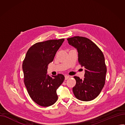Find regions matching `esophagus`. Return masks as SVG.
<instances>
[{"mask_svg": "<svg viewBox=\"0 0 125 125\" xmlns=\"http://www.w3.org/2000/svg\"><path fill=\"white\" fill-rule=\"evenodd\" d=\"M70 77V76H68V75H65V80H68V78Z\"/></svg>", "mask_w": 125, "mask_h": 125, "instance_id": "34e87169", "label": "esophagus"}]
</instances>
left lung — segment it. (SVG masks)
<instances>
[{
  "mask_svg": "<svg viewBox=\"0 0 125 125\" xmlns=\"http://www.w3.org/2000/svg\"><path fill=\"white\" fill-rule=\"evenodd\" d=\"M68 43L78 52V62L84 68V78L74 76L76 84L73 92L77 99L91 101L100 93L105 81L106 67L103 52L90 39L82 36L67 39Z\"/></svg>",
  "mask_w": 125,
  "mask_h": 125,
  "instance_id": "8db88e82",
  "label": "left lung"
}]
</instances>
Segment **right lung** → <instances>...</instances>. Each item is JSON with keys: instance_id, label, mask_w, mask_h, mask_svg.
Wrapping results in <instances>:
<instances>
[{"instance_id": "add662e5", "label": "right lung", "mask_w": 125, "mask_h": 125, "mask_svg": "<svg viewBox=\"0 0 125 125\" xmlns=\"http://www.w3.org/2000/svg\"><path fill=\"white\" fill-rule=\"evenodd\" d=\"M64 41L60 39L37 42L26 53L22 65L24 83L31 99L40 106H50L58 99L57 90L64 76L59 74L51 77L47 74L48 64Z\"/></svg>"}]
</instances>
